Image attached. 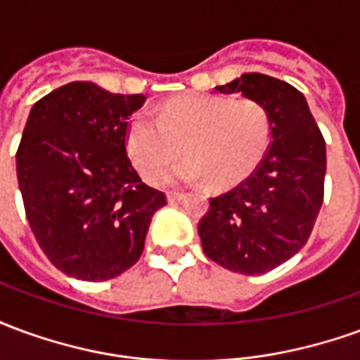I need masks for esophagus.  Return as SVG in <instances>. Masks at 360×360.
Returning <instances> with one entry per match:
<instances>
[{
	"mask_svg": "<svg viewBox=\"0 0 360 360\" xmlns=\"http://www.w3.org/2000/svg\"><path fill=\"white\" fill-rule=\"evenodd\" d=\"M185 196H187L185 193H175V191H173V193H167V200H169V202H179Z\"/></svg>",
	"mask_w": 360,
	"mask_h": 360,
	"instance_id": "1",
	"label": "esophagus"
}]
</instances>
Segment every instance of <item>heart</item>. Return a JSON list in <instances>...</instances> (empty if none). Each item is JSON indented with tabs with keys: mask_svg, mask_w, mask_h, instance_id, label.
I'll return each instance as SVG.
<instances>
[{
	"mask_svg": "<svg viewBox=\"0 0 360 360\" xmlns=\"http://www.w3.org/2000/svg\"><path fill=\"white\" fill-rule=\"evenodd\" d=\"M270 144L264 108L249 98L181 96L162 105L158 119L136 113L127 127V148L134 165L154 181L181 156L187 160L160 183L210 181L226 187L255 167Z\"/></svg>",
	"mask_w": 360,
	"mask_h": 360,
	"instance_id": "b5f03b06",
	"label": "heart"
}]
</instances>
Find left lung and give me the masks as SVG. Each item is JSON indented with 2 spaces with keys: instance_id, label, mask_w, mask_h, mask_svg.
Returning <instances> with one entry per match:
<instances>
[{
  "instance_id": "8db88e82",
  "label": "left lung",
  "mask_w": 360,
  "mask_h": 360,
  "mask_svg": "<svg viewBox=\"0 0 360 360\" xmlns=\"http://www.w3.org/2000/svg\"><path fill=\"white\" fill-rule=\"evenodd\" d=\"M216 92H241L260 103L271 142L247 179L210 198L198 235L216 264L258 276L283 264L309 241L324 200L326 142L304 96L287 82L245 73Z\"/></svg>"
}]
</instances>
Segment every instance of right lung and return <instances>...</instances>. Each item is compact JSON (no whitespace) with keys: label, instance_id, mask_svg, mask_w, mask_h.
I'll return each instance as SVG.
<instances>
[{"label":"right lung","instance_id":"1","mask_svg":"<svg viewBox=\"0 0 360 360\" xmlns=\"http://www.w3.org/2000/svg\"><path fill=\"white\" fill-rule=\"evenodd\" d=\"M142 94L69 82L32 105L17 150V179L36 241L71 278L105 281L141 258L165 195L127 156L129 117Z\"/></svg>","mask_w":360,"mask_h":360}]
</instances>
